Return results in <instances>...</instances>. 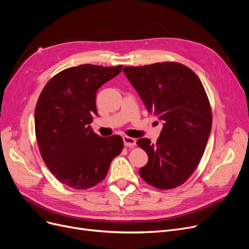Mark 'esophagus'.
I'll use <instances>...</instances> for the list:
<instances>
[{"mask_svg":"<svg viewBox=\"0 0 249 249\" xmlns=\"http://www.w3.org/2000/svg\"><path fill=\"white\" fill-rule=\"evenodd\" d=\"M123 142L125 146H134L136 143V139L133 137H129V136H123Z\"/></svg>","mask_w":249,"mask_h":249,"instance_id":"1","label":"esophagus"}]
</instances>
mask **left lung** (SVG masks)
<instances>
[{
	"instance_id": "obj_1",
	"label": "left lung",
	"mask_w": 249,
	"mask_h": 249,
	"mask_svg": "<svg viewBox=\"0 0 249 249\" xmlns=\"http://www.w3.org/2000/svg\"><path fill=\"white\" fill-rule=\"evenodd\" d=\"M123 72L147 111L164 122L157 142L140 138L148 156L139 175L149 185L172 189L183 184L199 164L212 129V109L197 75L175 62L124 67Z\"/></svg>"
}]
</instances>
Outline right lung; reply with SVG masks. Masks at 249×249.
<instances>
[{"label":"right lung","instance_id":"add662e5","mask_svg":"<svg viewBox=\"0 0 249 249\" xmlns=\"http://www.w3.org/2000/svg\"><path fill=\"white\" fill-rule=\"evenodd\" d=\"M121 70L122 65L67 68L40 92L35 112L37 144L45 164L63 184L75 189L96 185L121 154L120 135L101 137L89 126L92 114H98L96 91Z\"/></svg>","mask_w":249,"mask_h":249}]
</instances>
